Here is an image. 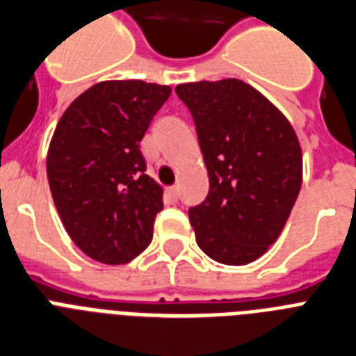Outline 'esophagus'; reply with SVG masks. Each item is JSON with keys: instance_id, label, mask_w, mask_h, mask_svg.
Wrapping results in <instances>:
<instances>
[{"instance_id": "34e87169", "label": "esophagus", "mask_w": 356, "mask_h": 356, "mask_svg": "<svg viewBox=\"0 0 356 356\" xmlns=\"http://www.w3.org/2000/svg\"><path fill=\"white\" fill-rule=\"evenodd\" d=\"M166 195H168L170 201H173V203H175V201L179 199V188L177 186H170L168 190H166Z\"/></svg>"}]
</instances>
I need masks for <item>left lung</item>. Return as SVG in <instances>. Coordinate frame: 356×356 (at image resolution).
<instances>
[{
  "label": "left lung",
  "mask_w": 356,
  "mask_h": 356,
  "mask_svg": "<svg viewBox=\"0 0 356 356\" xmlns=\"http://www.w3.org/2000/svg\"><path fill=\"white\" fill-rule=\"evenodd\" d=\"M210 179L203 203L188 210L208 258L247 265L267 252L302 188V148L293 126L248 83H181Z\"/></svg>",
  "instance_id": "left-lung-1"
}]
</instances>
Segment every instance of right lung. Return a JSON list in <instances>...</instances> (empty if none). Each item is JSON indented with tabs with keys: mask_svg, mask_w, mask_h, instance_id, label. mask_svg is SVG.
I'll list each match as a JSON object with an SVG mask.
<instances>
[{
	"mask_svg": "<svg viewBox=\"0 0 356 356\" xmlns=\"http://www.w3.org/2000/svg\"><path fill=\"white\" fill-rule=\"evenodd\" d=\"M170 95L143 80L95 83L54 129L49 188L69 238L89 258L122 265L152 243L163 188L146 175L140 140Z\"/></svg>",
	"mask_w": 356,
	"mask_h": 356,
	"instance_id": "obj_1",
	"label": "right lung"
}]
</instances>
